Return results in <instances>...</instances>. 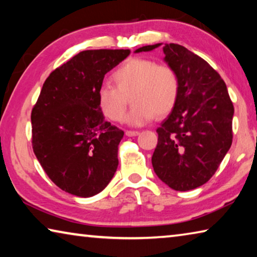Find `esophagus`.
I'll return each instance as SVG.
<instances>
[{
    "label": "esophagus",
    "mask_w": 257,
    "mask_h": 257,
    "mask_svg": "<svg viewBox=\"0 0 257 257\" xmlns=\"http://www.w3.org/2000/svg\"><path fill=\"white\" fill-rule=\"evenodd\" d=\"M125 135H127L128 137H134L139 135V132H137V130H125Z\"/></svg>",
    "instance_id": "1"
}]
</instances>
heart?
<instances>
[{"label":"heart","instance_id":"heart-1","mask_svg":"<svg viewBox=\"0 0 257 257\" xmlns=\"http://www.w3.org/2000/svg\"><path fill=\"white\" fill-rule=\"evenodd\" d=\"M114 86L105 84L97 92V104L108 120H123L129 95L133 107L127 122L141 125L170 113L179 96L180 82L175 69L146 58H130L112 73Z\"/></svg>","mask_w":257,"mask_h":257}]
</instances>
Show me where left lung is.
Masks as SVG:
<instances>
[{
	"label": "left lung",
	"mask_w": 257,
	"mask_h": 257,
	"mask_svg": "<svg viewBox=\"0 0 257 257\" xmlns=\"http://www.w3.org/2000/svg\"><path fill=\"white\" fill-rule=\"evenodd\" d=\"M163 52L165 62L178 73L180 89L172 112L156 129L152 164L170 188L191 190L211 179L232 144L233 104L222 78L201 56L173 43L165 44Z\"/></svg>",
	"instance_id": "1"
}]
</instances>
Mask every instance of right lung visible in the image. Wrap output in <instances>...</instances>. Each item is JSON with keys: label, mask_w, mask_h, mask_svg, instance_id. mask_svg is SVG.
<instances>
[{"label": "right lung", "mask_w": 257, "mask_h": 257, "mask_svg": "<svg viewBox=\"0 0 257 257\" xmlns=\"http://www.w3.org/2000/svg\"><path fill=\"white\" fill-rule=\"evenodd\" d=\"M129 50H87L50 73L32 111V144L54 184L79 197L105 188L123 132L104 119L97 92Z\"/></svg>", "instance_id": "1"}]
</instances>
